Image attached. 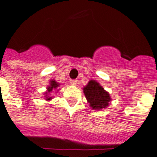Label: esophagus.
<instances>
[{"instance_id": "1", "label": "esophagus", "mask_w": 157, "mask_h": 157, "mask_svg": "<svg viewBox=\"0 0 157 157\" xmlns=\"http://www.w3.org/2000/svg\"><path fill=\"white\" fill-rule=\"evenodd\" d=\"M70 83L72 86H76V84H77V80H71Z\"/></svg>"}]
</instances>
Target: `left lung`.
Here are the masks:
<instances>
[{"label": "left lung", "mask_w": 157, "mask_h": 157, "mask_svg": "<svg viewBox=\"0 0 157 157\" xmlns=\"http://www.w3.org/2000/svg\"><path fill=\"white\" fill-rule=\"evenodd\" d=\"M83 90L93 109H101L109 106L111 100L109 94L95 81H90L86 86L84 87Z\"/></svg>", "instance_id": "left-lung-1"}]
</instances>
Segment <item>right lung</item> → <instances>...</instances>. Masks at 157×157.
I'll use <instances>...</instances> for the list:
<instances>
[{
  "label": "right lung",
  "mask_w": 157,
  "mask_h": 157,
  "mask_svg": "<svg viewBox=\"0 0 157 157\" xmlns=\"http://www.w3.org/2000/svg\"><path fill=\"white\" fill-rule=\"evenodd\" d=\"M58 86H59V84H57V82H56V81H54V80H52V81H50V86L48 87V92H46V94H48V93H50V92L52 91V90L56 89V88H57ZM45 97L47 98L46 100H50L51 99H52V97H48V94H47Z\"/></svg>",
  "instance_id": "add662e5"
}]
</instances>
